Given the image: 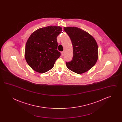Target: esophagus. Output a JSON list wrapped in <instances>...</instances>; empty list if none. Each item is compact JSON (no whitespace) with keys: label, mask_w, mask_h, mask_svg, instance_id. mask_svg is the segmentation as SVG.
Wrapping results in <instances>:
<instances>
[{"label":"esophagus","mask_w":122,"mask_h":122,"mask_svg":"<svg viewBox=\"0 0 122 122\" xmlns=\"http://www.w3.org/2000/svg\"><path fill=\"white\" fill-rule=\"evenodd\" d=\"M61 54H62V56H64V51L62 52H61Z\"/></svg>","instance_id":"34e87169"}]
</instances>
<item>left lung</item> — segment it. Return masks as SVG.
Here are the masks:
<instances>
[{
    "instance_id": "8db88e82",
    "label": "left lung",
    "mask_w": 122,
    "mask_h": 122,
    "mask_svg": "<svg viewBox=\"0 0 122 122\" xmlns=\"http://www.w3.org/2000/svg\"><path fill=\"white\" fill-rule=\"evenodd\" d=\"M69 35L73 48V57L66 62L71 71L81 74L92 68L98 58V48L93 36L86 31L76 27H64Z\"/></svg>"
}]
</instances>
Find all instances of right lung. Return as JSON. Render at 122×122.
I'll return each instance as SVG.
<instances>
[{"mask_svg": "<svg viewBox=\"0 0 122 122\" xmlns=\"http://www.w3.org/2000/svg\"><path fill=\"white\" fill-rule=\"evenodd\" d=\"M62 30L58 26H48L36 30L26 43L25 57L29 66L35 71L44 73L53 67L60 56L57 37Z\"/></svg>", "mask_w": 122, "mask_h": 122, "instance_id": "1", "label": "right lung"}]
</instances>
